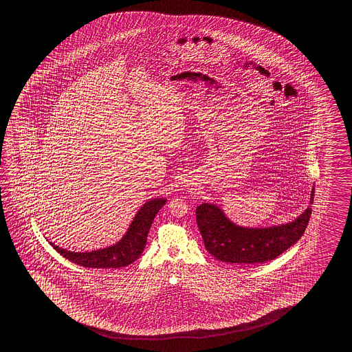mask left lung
Listing matches in <instances>:
<instances>
[{"instance_id": "left-lung-1", "label": "left lung", "mask_w": 352, "mask_h": 352, "mask_svg": "<svg viewBox=\"0 0 352 352\" xmlns=\"http://www.w3.org/2000/svg\"><path fill=\"white\" fill-rule=\"evenodd\" d=\"M315 188L309 206L296 219L278 226H245L234 223L220 206L206 201L197 208V223L204 245L215 259L252 265L270 261L296 244L311 217Z\"/></svg>"}]
</instances>
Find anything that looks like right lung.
<instances>
[{"label": "right lung", "instance_id": "1", "mask_svg": "<svg viewBox=\"0 0 352 352\" xmlns=\"http://www.w3.org/2000/svg\"><path fill=\"white\" fill-rule=\"evenodd\" d=\"M164 197L153 198L140 206V210L134 215L132 223L128 226L126 234L116 244L100 248L89 252H71L54 245L56 252H60L63 258L72 261L77 265L96 269H109V267H124L131 265L138 259L144 250L146 236L152 226L153 220L160 209L166 206Z\"/></svg>", "mask_w": 352, "mask_h": 352}]
</instances>
